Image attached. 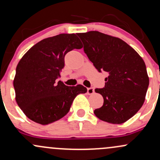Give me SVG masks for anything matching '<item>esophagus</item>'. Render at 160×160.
<instances>
[{"label": "esophagus", "mask_w": 160, "mask_h": 160, "mask_svg": "<svg viewBox=\"0 0 160 160\" xmlns=\"http://www.w3.org/2000/svg\"><path fill=\"white\" fill-rule=\"evenodd\" d=\"M94 89L93 88H88L87 89V93L88 95H92L94 93Z\"/></svg>", "instance_id": "1"}]
</instances>
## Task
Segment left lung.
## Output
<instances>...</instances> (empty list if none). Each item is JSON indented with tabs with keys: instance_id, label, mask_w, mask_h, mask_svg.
Wrapping results in <instances>:
<instances>
[{
	"instance_id": "left-lung-1",
	"label": "left lung",
	"mask_w": 160,
	"mask_h": 160,
	"mask_svg": "<svg viewBox=\"0 0 160 160\" xmlns=\"http://www.w3.org/2000/svg\"><path fill=\"white\" fill-rule=\"evenodd\" d=\"M78 36L95 68L108 74L104 88L95 89L104 98L103 105L95 110V115L109 123H123L144 102L149 78L144 60L132 47L116 37L96 31L79 33Z\"/></svg>"
}]
</instances>
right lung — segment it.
<instances>
[{"label":"right lung","instance_id":"add662e5","mask_svg":"<svg viewBox=\"0 0 160 160\" xmlns=\"http://www.w3.org/2000/svg\"><path fill=\"white\" fill-rule=\"evenodd\" d=\"M82 47L75 34H60L34 45L18 63L13 80L16 101L31 120L48 125L68 113L73 101L87 92L82 85L57 82L69 51Z\"/></svg>","mask_w":160,"mask_h":160}]
</instances>
